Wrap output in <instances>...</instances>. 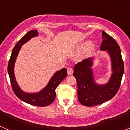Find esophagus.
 Segmentation results:
<instances>
[{"label": "esophagus", "instance_id": "esophagus-1", "mask_svg": "<svg viewBox=\"0 0 130 130\" xmlns=\"http://www.w3.org/2000/svg\"><path fill=\"white\" fill-rule=\"evenodd\" d=\"M67 71H68V75H72L73 73V69L71 68H68V69H67Z\"/></svg>", "mask_w": 130, "mask_h": 130}]
</instances>
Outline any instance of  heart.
Returning a JSON list of instances; mask_svg holds the SVG:
<instances>
[{"label": "heart", "mask_w": 130, "mask_h": 130, "mask_svg": "<svg viewBox=\"0 0 130 130\" xmlns=\"http://www.w3.org/2000/svg\"><path fill=\"white\" fill-rule=\"evenodd\" d=\"M93 49H94V44H93V43H91V42H89V43L87 44L86 47V53L88 54V53H91V52L93 50Z\"/></svg>", "instance_id": "1"}]
</instances>
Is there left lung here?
Wrapping results in <instances>:
<instances>
[{
    "label": "left lung",
    "mask_w": 130,
    "mask_h": 130,
    "mask_svg": "<svg viewBox=\"0 0 130 130\" xmlns=\"http://www.w3.org/2000/svg\"><path fill=\"white\" fill-rule=\"evenodd\" d=\"M100 49L107 51L111 60L113 74L105 85L95 83L91 67L93 59L88 58L74 66L73 76L77 85V98L83 105L93 106L113 98L118 91L124 73V63L119 45L111 36L103 30Z\"/></svg>",
    "instance_id": "8db88e82"
}]
</instances>
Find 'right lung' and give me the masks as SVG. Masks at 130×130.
<instances>
[{
	"label": "right lung",
	"mask_w": 130,
	"mask_h": 130,
	"mask_svg": "<svg viewBox=\"0 0 130 130\" xmlns=\"http://www.w3.org/2000/svg\"><path fill=\"white\" fill-rule=\"evenodd\" d=\"M38 35L37 30H31L27 32L24 36L18 41L14 46L8 63L7 70L10 80L12 88L15 94L22 101L30 105L37 106H46L51 104L56 98V89L60 83L67 76L66 68H63L57 71L51 77L47 85L41 91L36 93H27L19 88L15 78L14 68L18 53L21 46L33 37Z\"/></svg>",
	"instance_id": "1"
}]
</instances>
